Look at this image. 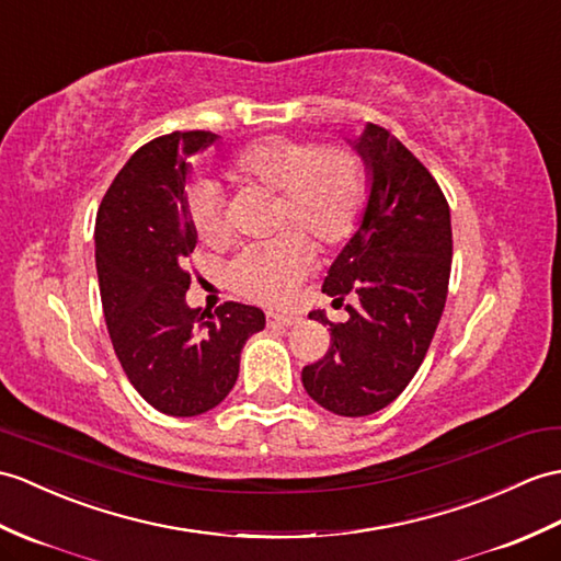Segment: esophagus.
Listing matches in <instances>:
<instances>
[{
  "label": "esophagus",
  "instance_id": "1",
  "mask_svg": "<svg viewBox=\"0 0 561 561\" xmlns=\"http://www.w3.org/2000/svg\"><path fill=\"white\" fill-rule=\"evenodd\" d=\"M298 318L286 316V312H267V328H289Z\"/></svg>",
  "mask_w": 561,
  "mask_h": 561
}]
</instances>
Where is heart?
I'll list each match as a JSON object with an SVG mask.
<instances>
[{"mask_svg":"<svg viewBox=\"0 0 561 561\" xmlns=\"http://www.w3.org/2000/svg\"><path fill=\"white\" fill-rule=\"evenodd\" d=\"M227 179L241 191H277L275 227L304 229L324 249L354 237L368 201L366 160L340 142L318 146L304 138H260L227 162ZM186 213L203 245L225 243V215L213 184L201 181L188 188ZM298 229H286L239 253L227 272L231 289L267 306L289 301L312 267V249Z\"/></svg>","mask_w":561,"mask_h":561,"instance_id":"1","label":"heart"}]
</instances>
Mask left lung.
I'll return each instance as SVG.
<instances>
[{
    "label": "left lung",
    "mask_w": 561,
    "mask_h": 561,
    "mask_svg": "<svg viewBox=\"0 0 561 561\" xmlns=\"http://www.w3.org/2000/svg\"><path fill=\"white\" fill-rule=\"evenodd\" d=\"M356 150L370 169L360 227L336 255L322 291L342 306L346 322L322 310L308 318L330 324V348L304 368L306 392L336 415H370L392 403L419 373L449 289V203L425 164L387 131L368 124Z\"/></svg>",
    "instance_id": "1"
}]
</instances>
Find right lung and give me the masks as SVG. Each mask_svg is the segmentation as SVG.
Returning a JSON list of instances; mask_svg holds the SVG:
<instances>
[{"instance_id":"add662e5","label":"right lung","mask_w":561,"mask_h":561,"mask_svg":"<svg viewBox=\"0 0 561 561\" xmlns=\"http://www.w3.org/2000/svg\"><path fill=\"white\" fill-rule=\"evenodd\" d=\"M210 131H174L134 152L104 193L95 219L100 298L128 382L167 415H201L237 385L241 348L265 328L263 310L227 301L186 306V257L195 233L186 213V154Z\"/></svg>"}]
</instances>
